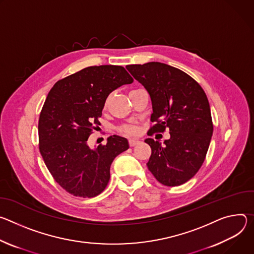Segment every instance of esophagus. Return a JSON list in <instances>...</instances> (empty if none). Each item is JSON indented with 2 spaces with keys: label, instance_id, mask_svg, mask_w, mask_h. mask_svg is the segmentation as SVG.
<instances>
[{
  "label": "esophagus",
  "instance_id": "obj_1",
  "mask_svg": "<svg viewBox=\"0 0 254 254\" xmlns=\"http://www.w3.org/2000/svg\"><path fill=\"white\" fill-rule=\"evenodd\" d=\"M139 142H140V141H139V140H137V139H130V140H129V145H130L131 147H133V146L137 145Z\"/></svg>",
  "mask_w": 254,
  "mask_h": 254
}]
</instances>
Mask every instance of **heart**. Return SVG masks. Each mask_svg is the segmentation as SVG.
Listing matches in <instances>:
<instances>
[{"instance_id": "heart-1", "label": "heart", "mask_w": 254, "mask_h": 254, "mask_svg": "<svg viewBox=\"0 0 254 254\" xmlns=\"http://www.w3.org/2000/svg\"><path fill=\"white\" fill-rule=\"evenodd\" d=\"M119 131L122 132V133H125V134H128V135H133V134H136L137 133V127L134 126V125H123L119 128Z\"/></svg>"}]
</instances>
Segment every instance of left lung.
Segmentation results:
<instances>
[{"label": "left lung", "instance_id": "8db88e82", "mask_svg": "<svg viewBox=\"0 0 254 254\" xmlns=\"http://www.w3.org/2000/svg\"><path fill=\"white\" fill-rule=\"evenodd\" d=\"M126 68L151 98L150 136L170 129L161 145L145 139L151 147L148 170L162 185L176 187L190 180L202 166L213 134L208 98L200 84L183 70L161 63L130 64Z\"/></svg>", "mask_w": 254, "mask_h": 254}]
</instances>
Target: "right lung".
<instances>
[{
	"label": "right lung",
	"mask_w": 254,
	"mask_h": 254,
	"mask_svg": "<svg viewBox=\"0 0 254 254\" xmlns=\"http://www.w3.org/2000/svg\"><path fill=\"white\" fill-rule=\"evenodd\" d=\"M132 82L123 66H89L56 81L48 93L38 122L39 150L54 181L70 194H100L113 160L129 148L127 139L117 135L96 149L87 142L110 93Z\"/></svg>",
	"instance_id": "add662e5"
}]
</instances>
